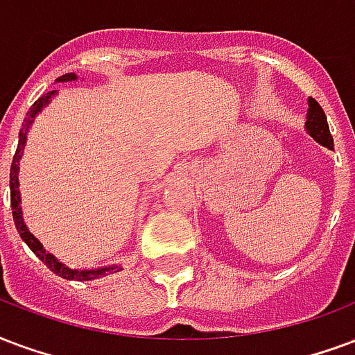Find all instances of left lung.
<instances>
[{"mask_svg": "<svg viewBox=\"0 0 355 355\" xmlns=\"http://www.w3.org/2000/svg\"><path fill=\"white\" fill-rule=\"evenodd\" d=\"M305 130L309 135L327 149H333V138L329 135V125H327V117L322 110V106L309 97V110H307V121H305Z\"/></svg>", "mask_w": 355, "mask_h": 355, "instance_id": "left-lung-1", "label": "left lung"}]
</instances>
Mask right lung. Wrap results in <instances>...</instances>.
<instances>
[{
    "label": "right lung",
    "mask_w": 355,
    "mask_h": 355,
    "mask_svg": "<svg viewBox=\"0 0 355 355\" xmlns=\"http://www.w3.org/2000/svg\"><path fill=\"white\" fill-rule=\"evenodd\" d=\"M74 80H78V76L74 73H67L63 76L55 80L58 84L61 82H74ZM58 95V89L54 92L46 93V95H42L41 98H37L33 106L29 108L28 117L24 119L22 129H20V135H18V148H16V153L12 157V164H10V207H12V218H15V225L16 230L20 234V238L24 239V243L28 245L29 249L33 250V254H35L41 262L46 263V268L55 273V275H60L61 279H67V281H93V279H98V277H106L110 275V273H116V271H121V266L119 263H114V266H105V268H95V269H73L69 268L67 263H63L60 258H55L52 252H48L39 239L29 232L28 225H26V220H24V211L22 206H20V202H22V196H20V181H18V172H20V159H22L24 148H26V140H28V132L29 127L33 125L35 121V117L41 114L48 105H50V101Z\"/></svg>",
    "instance_id": "1"
}]
</instances>
